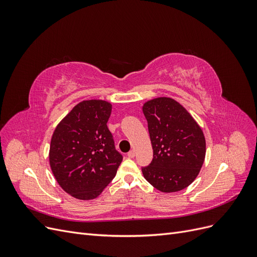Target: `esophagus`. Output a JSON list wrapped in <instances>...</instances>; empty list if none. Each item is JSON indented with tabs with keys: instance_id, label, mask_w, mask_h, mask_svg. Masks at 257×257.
Masks as SVG:
<instances>
[{
	"instance_id": "34e87169",
	"label": "esophagus",
	"mask_w": 257,
	"mask_h": 257,
	"mask_svg": "<svg viewBox=\"0 0 257 257\" xmlns=\"http://www.w3.org/2000/svg\"><path fill=\"white\" fill-rule=\"evenodd\" d=\"M127 157L130 159H133L135 157V150H131L128 153H127Z\"/></svg>"
}]
</instances>
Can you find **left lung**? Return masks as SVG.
<instances>
[{"label":"left lung","mask_w":257,"mask_h":257,"mask_svg":"<svg viewBox=\"0 0 257 257\" xmlns=\"http://www.w3.org/2000/svg\"><path fill=\"white\" fill-rule=\"evenodd\" d=\"M153 159L143 167L146 180L164 193L178 192L197 177L206 155L203 131L173 98L159 97L143 107Z\"/></svg>","instance_id":"left-lung-1"}]
</instances>
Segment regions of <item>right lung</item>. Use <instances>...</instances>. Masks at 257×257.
Returning <instances> with one entry per match:
<instances>
[{"label":"right lung","mask_w":257,"mask_h":257,"mask_svg":"<svg viewBox=\"0 0 257 257\" xmlns=\"http://www.w3.org/2000/svg\"><path fill=\"white\" fill-rule=\"evenodd\" d=\"M110 113L111 104L105 100H83L54 130L51 170L61 188L78 199L96 198L123 160L107 127Z\"/></svg>","instance_id":"obj_1"}]
</instances>
